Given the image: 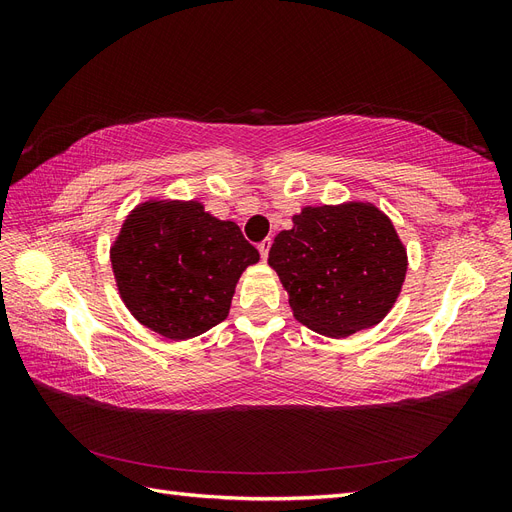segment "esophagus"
<instances>
[{
	"label": "esophagus",
	"instance_id": "34e87169",
	"mask_svg": "<svg viewBox=\"0 0 512 512\" xmlns=\"http://www.w3.org/2000/svg\"><path fill=\"white\" fill-rule=\"evenodd\" d=\"M269 250H271V239H265V241H260V243H258V252H260L262 260H267Z\"/></svg>",
	"mask_w": 512,
	"mask_h": 512
}]
</instances>
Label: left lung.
<instances>
[{
    "instance_id": "obj_1",
    "label": "left lung",
    "mask_w": 512,
    "mask_h": 512,
    "mask_svg": "<svg viewBox=\"0 0 512 512\" xmlns=\"http://www.w3.org/2000/svg\"><path fill=\"white\" fill-rule=\"evenodd\" d=\"M269 265L307 329L348 337L395 305L408 271L393 222L369 203L305 207L269 250Z\"/></svg>"
}]
</instances>
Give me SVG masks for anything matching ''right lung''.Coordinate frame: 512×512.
Segmentation results:
<instances>
[{
    "mask_svg": "<svg viewBox=\"0 0 512 512\" xmlns=\"http://www.w3.org/2000/svg\"><path fill=\"white\" fill-rule=\"evenodd\" d=\"M260 254L235 222L198 200H147L123 222L111 265L123 303L143 327L190 339L220 324L241 273Z\"/></svg>",
    "mask_w": 512,
    "mask_h": 512,
    "instance_id": "obj_1",
    "label": "right lung"
}]
</instances>
